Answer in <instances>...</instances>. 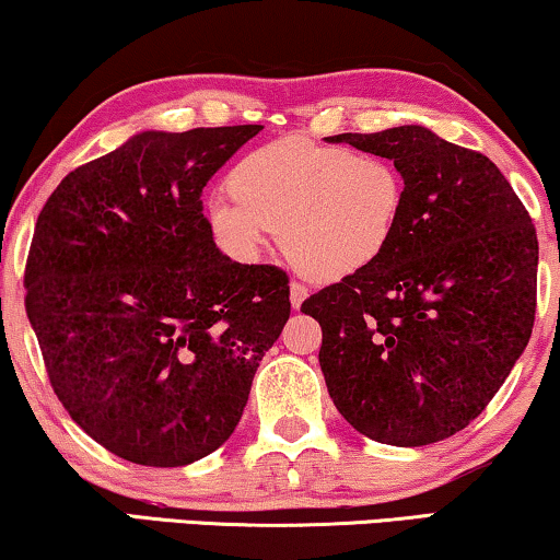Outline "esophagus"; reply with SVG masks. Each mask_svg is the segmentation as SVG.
I'll list each match as a JSON object with an SVG mask.
<instances>
[{"mask_svg":"<svg viewBox=\"0 0 560 560\" xmlns=\"http://www.w3.org/2000/svg\"><path fill=\"white\" fill-rule=\"evenodd\" d=\"M305 298H307V288L303 285V282H298V280L290 282V303H293L295 311L303 305Z\"/></svg>","mask_w":560,"mask_h":560,"instance_id":"obj_1","label":"esophagus"}]
</instances>
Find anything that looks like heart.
<instances>
[{
	"instance_id": "heart-1",
	"label": "heart",
	"mask_w": 560,
	"mask_h": 560,
	"mask_svg": "<svg viewBox=\"0 0 560 560\" xmlns=\"http://www.w3.org/2000/svg\"><path fill=\"white\" fill-rule=\"evenodd\" d=\"M230 194L205 205L214 245L234 262L260 260L285 237L290 257L326 280L374 267L399 232L407 186L388 159L300 136L234 164Z\"/></svg>"
}]
</instances>
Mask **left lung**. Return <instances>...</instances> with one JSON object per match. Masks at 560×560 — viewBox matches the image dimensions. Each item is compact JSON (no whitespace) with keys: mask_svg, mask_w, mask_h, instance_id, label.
<instances>
[{"mask_svg":"<svg viewBox=\"0 0 560 560\" xmlns=\"http://www.w3.org/2000/svg\"><path fill=\"white\" fill-rule=\"evenodd\" d=\"M392 159L407 201L381 260L300 305L320 323L330 399L355 432L394 447L457 434L505 384L536 320L538 237L480 151L421 126L338 133Z\"/></svg>","mask_w":560,"mask_h":560,"instance_id":"left-lung-1","label":"left lung"}]
</instances>
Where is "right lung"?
Listing matches in <instances>:
<instances>
[{"label":"right lung","instance_id":"add662e5","mask_svg":"<svg viewBox=\"0 0 560 560\" xmlns=\"http://www.w3.org/2000/svg\"><path fill=\"white\" fill-rule=\"evenodd\" d=\"M262 126L145 131L78 166L37 217L24 307L72 421L182 467L230 440L290 318L288 275L217 249L201 189Z\"/></svg>","mask_w":560,"mask_h":560}]
</instances>
